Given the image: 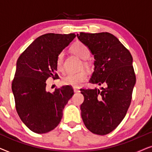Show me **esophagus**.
I'll list each match as a JSON object with an SVG mask.
<instances>
[{"instance_id": "1", "label": "esophagus", "mask_w": 152, "mask_h": 152, "mask_svg": "<svg viewBox=\"0 0 152 152\" xmlns=\"http://www.w3.org/2000/svg\"><path fill=\"white\" fill-rule=\"evenodd\" d=\"M73 90H74V92H75V93H79V92H80V89L77 88H74Z\"/></svg>"}]
</instances>
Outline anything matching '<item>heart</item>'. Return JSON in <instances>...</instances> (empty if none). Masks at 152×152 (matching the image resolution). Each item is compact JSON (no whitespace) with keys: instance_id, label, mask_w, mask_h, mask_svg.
<instances>
[{"instance_id":"obj_1","label":"heart","mask_w":152,"mask_h":152,"mask_svg":"<svg viewBox=\"0 0 152 152\" xmlns=\"http://www.w3.org/2000/svg\"><path fill=\"white\" fill-rule=\"evenodd\" d=\"M70 50L75 55L78 56L79 57L82 59H86L90 55V50L88 47L84 43L80 41H77L74 43L70 47ZM84 66L88 67L90 66L89 62L84 61L83 62ZM56 66L57 70L60 72L64 70V54L60 53L57 56V60H56ZM88 75V72L86 70L82 69L80 71L76 72H70L64 77L62 79V83L65 85L72 86L73 87H79L82 84L83 82L86 80Z\"/></svg>"}]
</instances>
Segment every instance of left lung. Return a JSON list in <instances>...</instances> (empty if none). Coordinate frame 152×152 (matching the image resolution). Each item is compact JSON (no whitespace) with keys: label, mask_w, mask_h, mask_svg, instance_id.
<instances>
[{"label":"left lung","mask_w":152,"mask_h":152,"mask_svg":"<svg viewBox=\"0 0 152 152\" xmlns=\"http://www.w3.org/2000/svg\"><path fill=\"white\" fill-rule=\"evenodd\" d=\"M94 56V72L89 80L102 90L81 89L84 101L81 115L86 127L93 134L106 135L119 125L129 107L136 84L133 58L129 51L111 33L77 35Z\"/></svg>","instance_id":"obj_1"}]
</instances>
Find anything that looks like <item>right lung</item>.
<instances>
[{"label":"right lung","mask_w":152,"mask_h":152,"mask_svg":"<svg viewBox=\"0 0 152 152\" xmlns=\"http://www.w3.org/2000/svg\"><path fill=\"white\" fill-rule=\"evenodd\" d=\"M76 37L48 33L37 38L16 62L12 84L16 109L22 122L32 132L45 134L54 129L61 121L63 109L74 94L69 86L45 90L46 80L57 74V56Z\"/></svg>","instance_id":"add662e5"}]
</instances>
